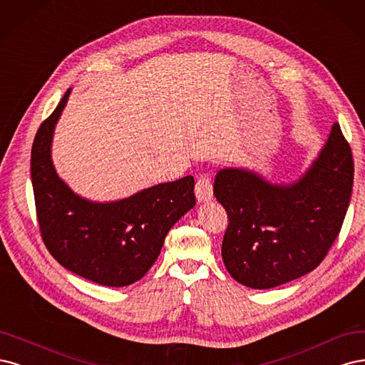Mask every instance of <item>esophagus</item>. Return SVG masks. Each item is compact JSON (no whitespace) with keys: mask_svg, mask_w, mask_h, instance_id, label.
I'll list each match as a JSON object with an SVG mask.
<instances>
[{"mask_svg":"<svg viewBox=\"0 0 365 365\" xmlns=\"http://www.w3.org/2000/svg\"><path fill=\"white\" fill-rule=\"evenodd\" d=\"M195 197L198 200V203L209 202L214 197V190H212V180L207 174H202L197 179L195 183Z\"/></svg>","mask_w":365,"mask_h":365,"instance_id":"1","label":"esophagus"}]
</instances>
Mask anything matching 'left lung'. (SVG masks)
I'll return each instance as SVG.
<instances>
[{
  "mask_svg": "<svg viewBox=\"0 0 365 365\" xmlns=\"http://www.w3.org/2000/svg\"><path fill=\"white\" fill-rule=\"evenodd\" d=\"M354 171L338 123L292 183H272L252 170H220L214 195L229 217L221 247L229 274L249 288L268 289L319 267L343 226Z\"/></svg>",
  "mask_w": 365,
  "mask_h": 365,
  "instance_id": "8db88e82",
  "label": "left lung"
}]
</instances>
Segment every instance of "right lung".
Wrapping results in <instances>:
<instances>
[{"mask_svg":"<svg viewBox=\"0 0 365 365\" xmlns=\"http://www.w3.org/2000/svg\"><path fill=\"white\" fill-rule=\"evenodd\" d=\"M71 89L34 136L31 183L42 240L54 259L104 287L132 285L158 259L167 233L195 206L194 178L159 183L116 202L76 194L51 159L54 127Z\"/></svg>","mask_w":365,"mask_h":365,"instance_id":"right-lung-1","label":"right lung"}]
</instances>
